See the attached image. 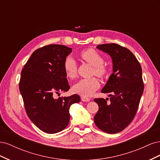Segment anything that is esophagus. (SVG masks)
<instances>
[{
  "instance_id": "obj_1",
  "label": "esophagus",
  "mask_w": 160,
  "mask_h": 160,
  "mask_svg": "<svg viewBox=\"0 0 160 160\" xmlns=\"http://www.w3.org/2000/svg\"><path fill=\"white\" fill-rule=\"evenodd\" d=\"M81 101H84V102H88V101H90V99H89V98H85V97H83V96L81 97Z\"/></svg>"
}]
</instances>
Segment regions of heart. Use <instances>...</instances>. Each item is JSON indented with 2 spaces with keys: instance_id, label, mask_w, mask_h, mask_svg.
<instances>
[{
  "instance_id": "1",
  "label": "heart",
  "mask_w": 160,
  "mask_h": 160,
  "mask_svg": "<svg viewBox=\"0 0 160 160\" xmlns=\"http://www.w3.org/2000/svg\"><path fill=\"white\" fill-rule=\"evenodd\" d=\"M81 59L93 67L92 73L103 77L108 72L107 68L103 65L104 59L99 53L93 49H88L82 51L80 54ZM63 68L67 78L74 79L77 75V62L71 56L65 58ZM99 81L96 77L89 79H81L72 87V91L75 93L83 97L90 96L99 88Z\"/></svg>"
}]
</instances>
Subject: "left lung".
I'll return each instance as SVG.
<instances>
[{
	"instance_id": "left-lung-1",
	"label": "left lung",
	"mask_w": 160,
	"mask_h": 160,
	"mask_svg": "<svg viewBox=\"0 0 160 160\" xmlns=\"http://www.w3.org/2000/svg\"><path fill=\"white\" fill-rule=\"evenodd\" d=\"M97 49L112 59L113 73L101 90L111 93L108 99H95L99 110L94 117L96 126L108 133L122 132L132 122L138 109L144 85L139 61L127 48L115 43L99 45Z\"/></svg>"
}]
</instances>
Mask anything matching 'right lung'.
I'll return each mask as SVG.
<instances>
[{"label":"right lung","mask_w":160,"mask_h":160,"mask_svg":"<svg viewBox=\"0 0 160 160\" xmlns=\"http://www.w3.org/2000/svg\"><path fill=\"white\" fill-rule=\"evenodd\" d=\"M71 48L49 45L32 52L21 71L19 90L27 115L42 132L56 133L63 130L70 119L71 105L79 103V95L55 98L70 87L63 68Z\"/></svg>","instance_id":"add662e5"}]
</instances>
